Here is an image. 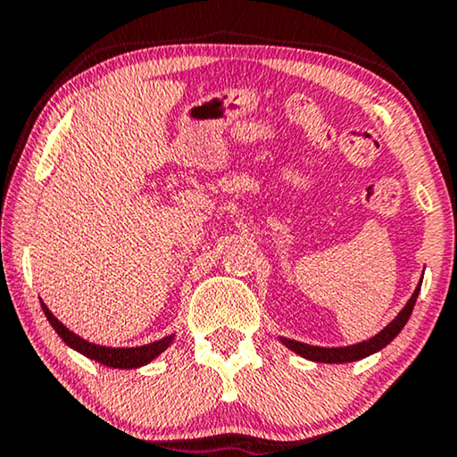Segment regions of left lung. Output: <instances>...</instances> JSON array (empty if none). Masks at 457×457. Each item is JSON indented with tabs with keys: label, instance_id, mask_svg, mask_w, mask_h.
<instances>
[{
	"label": "left lung",
	"instance_id": "8db88e82",
	"mask_svg": "<svg viewBox=\"0 0 457 457\" xmlns=\"http://www.w3.org/2000/svg\"><path fill=\"white\" fill-rule=\"evenodd\" d=\"M420 286H422V282H420L418 288L413 290L411 299L407 301V305L403 309H401L397 318H395L391 324L385 328V330L376 334L374 338L363 340V343H357L351 346H313V345H305V343H299V340H290V338H279V340H282V343L288 346L290 351L299 353L301 357H305V360H312V361L346 363V361L363 360V357L372 355V353L380 351L382 346H386L401 330H403V326L407 324V320H410V315L413 312V305H416Z\"/></svg>",
	"mask_w": 457,
	"mask_h": 457
}]
</instances>
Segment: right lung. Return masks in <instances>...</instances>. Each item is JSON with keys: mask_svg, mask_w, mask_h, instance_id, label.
I'll return each instance as SVG.
<instances>
[{"mask_svg": "<svg viewBox=\"0 0 457 457\" xmlns=\"http://www.w3.org/2000/svg\"><path fill=\"white\" fill-rule=\"evenodd\" d=\"M44 313L47 321H50L54 330L58 332V337L64 340L71 349H75L81 353V355L89 357V360L104 363L108 368H119V370H131V368H142L145 363H150L152 360H156L162 351L167 349L169 345L173 343V334L171 337H165L156 343L144 345V346H129V349H114V346H102V345H94L89 340H85L81 337H77L75 332H71L62 321H58V318H54V313L47 309L44 303Z\"/></svg>", "mask_w": 457, "mask_h": 457, "instance_id": "add662e5", "label": "right lung"}]
</instances>
